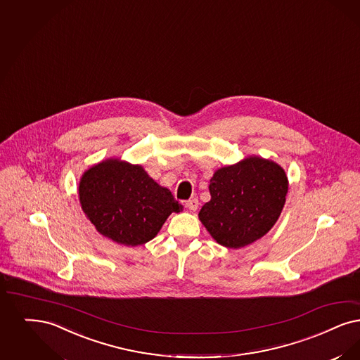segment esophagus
<instances>
[{"instance_id":"34e87169","label":"esophagus","mask_w":360,"mask_h":360,"mask_svg":"<svg viewBox=\"0 0 360 360\" xmlns=\"http://www.w3.org/2000/svg\"><path fill=\"white\" fill-rule=\"evenodd\" d=\"M198 200L197 198H191V200H188L186 201V207L188 210H193V212H195L197 209H198Z\"/></svg>"}]
</instances>
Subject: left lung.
<instances>
[{
	"label": "left lung",
	"instance_id": "8db88e82",
	"mask_svg": "<svg viewBox=\"0 0 360 360\" xmlns=\"http://www.w3.org/2000/svg\"><path fill=\"white\" fill-rule=\"evenodd\" d=\"M209 190L212 200L198 217L218 244L238 249L272 229L285 203L288 179L277 163L250 157L217 170Z\"/></svg>",
	"mask_w": 360,
	"mask_h": 360
}]
</instances>
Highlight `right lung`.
I'll return each mask as SVG.
<instances>
[{
  "mask_svg": "<svg viewBox=\"0 0 360 360\" xmlns=\"http://www.w3.org/2000/svg\"><path fill=\"white\" fill-rule=\"evenodd\" d=\"M82 209L98 231L117 244L153 240L182 205L138 165L108 159L91 167L79 185Z\"/></svg>",
  "mask_w": 360,
  "mask_h": 360,
  "instance_id": "add662e5",
  "label": "right lung"
}]
</instances>
